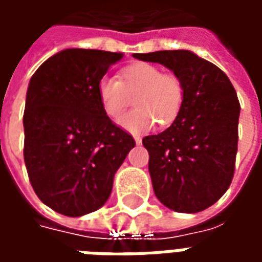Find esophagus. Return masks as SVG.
Masks as SVG:
<instances>
[{"label":"esophagus","instance_id":"34e87169","mask_svg":"<svg viewBox=\"0 0 262 262\" xmlns=\"http://www.w3.org/2000/svg\"><path fill=\"white\" fill-rule=\"evenodd\" d=\"M135 142H136L137 144H140V143H142V137H140V136H135Z\"/></svg>","mask_w":262,"mask_h":262}]
</instances>
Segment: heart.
Returning a JSON list of instances; mask_svg holds the SVG:
<instances>
[{
  "instance_id": "1",
  "label": "heart",
  "mask_w": 262,
  "mask_h": 262,
  "mask_svg": "<svg viewBox=\"0 0 262 262\" xmlns=\"http://www.w3.org/2000/svg\"><path fill=\"white\" fill-rule=\"evenodd\" d=\"M185 97L184 84L172 73L150 63H135L122 69L120 81L105 75L98 82V99L105 115L116 119L136 101L137 109L123 115L118 123L130 133L153 129L157 120L168 125L180 112Z\"/></svg>"
}]
</instances>
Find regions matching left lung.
<instances>
[{
	"mask_svg": "<svg viewBox=\"0 0 262 262\" xmlns=\"http://www.w3.org/2000/svg\"><path fill=\"white\" fill-rule=\"evenodd\" d=\"M133 57L165 66L185 90L172 125L143 139L154 193L176 212L205 210L223 196L234 176L240 115L236 90L217 66L189 50Z\"/></svg>",
	"mask_w": 262,
	"mask_h": 262,
	"instance_id": "obj_1",
	"label": "left lung"
}]
</instances>
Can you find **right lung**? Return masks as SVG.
<instances>
[{"instance_id":"right-lung-1","label":"right lung","mask_w":262,"mask_h":262,"mask_svg":"<svg viewBox=\"0 0 262 262\" xmlns=\"http://www.w3.org/2000/svg\"><path fill=\"white\" fill-rule=\"evenodd\" d=\"M123 53L66 49L32 75L24 112V159L33 191L64 216L108 201L135 139L105 115L98 82Z\"/></svg>"}]
</instances>
